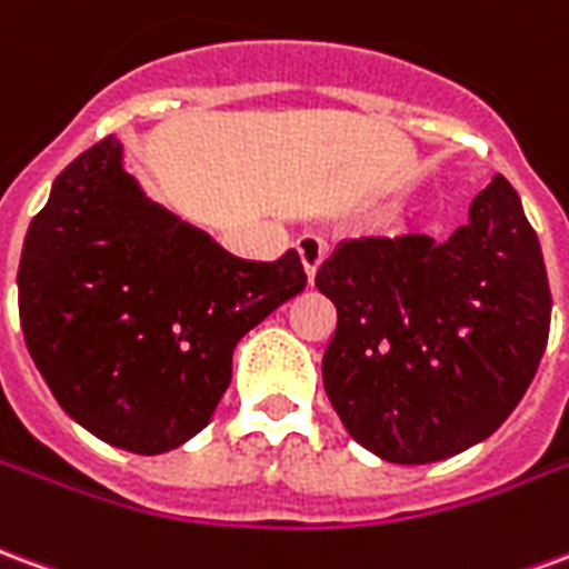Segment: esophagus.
<instances>
[{"label":"esophagus","mask_w":569,"mask_h":569,"mask_svg":"<svg viewBox=\"0 0 569 569\" xmlns=\"http://www.w3.org/2000/svg\"><path fill=\"white\" fill-rule=\"evenodd\" d=\"M297 254H300L302 269H306V279L312 284L318 269L325 263V244H321V239H315V236H300L297 239Z\"/></svg>","instance_id":"1"}]
</instances>
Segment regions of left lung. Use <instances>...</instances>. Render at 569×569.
I'll return each instance as SVG.
<instances>
[{
  "instance_id": "1",
  "label": "left lung",
  "mask_w": 569,
  "mask_h": 569,
  "mask_svg": "<svg viewBox=\"0 0 569 569\" xmlns=\"http://www.w3.org/2000/svg\"><path fill=\"white\" fill-rule=\"evenodd\" d=\"M315 284L336 306L327 397L351 439L391 463H433L491 437L549 342L540 239L503 176L446 242L348 239Z\"/></svg>"
}]
</instances>
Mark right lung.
Returning a JSON list of instances; mask_svg holds the SVG:
<instances>
[{"label":"right lung","instance_id":"1","mask_svg":"<svg viewBox=\"0 0 569 569\" xmlns=\"http://www.w3.org/2000/svg\"><path fill=\"white\" fill-rule=\"evenodd\" d=\"M302 288L297 251L242 260L151 202L114 136L57 176L18 269L41 379L66 416L136 455L197 437L230 388L236 342Z\"/></svg>","mask_w":569,"mask_h":569}]
</instances>
